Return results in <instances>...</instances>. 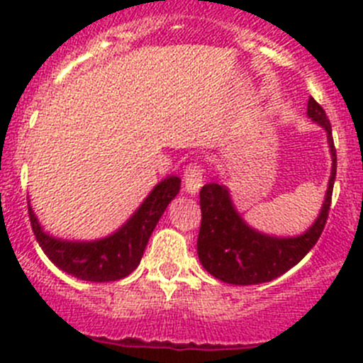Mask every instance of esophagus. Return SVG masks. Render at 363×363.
<instances>
[{"label":"esophagus","mask_w":363,"mask_h":363,"mask_svg":"<svg viewBox=\"0 0 363 363\" xmlns=\"http://www.w3.org/2000/svg\"><path fill=\"white\" fill-rule=\"evenodd\" d=\"M203 184V167L200 163H189L184 170V188L189 195H196Z\"/></svg>","instance_id":"34e87169"}]
</instances>
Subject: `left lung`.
I'll return each mask as SVG.
<instances>
[{"label": "left lung", "mask_w": 363, "mask_h": 363, "mask_svg": "<svg viewBox=\"0 0 363 363\" xmlns=\"http://www.w3.org/2000/svg\"><path fill=\"white\" fill-rule=\"evenodd\" d=\"M307 116L327 130L332 152V175L320 216L303 235L291 239L263 235L242 221L225 186L218 182L205 184L200 189L202 225L196 250L203 269L216 279L242 286L269 283L295 267L320 239L330 211L332 189L337 172V155L332 138L330 121L314 98H309Z\"/></svg>", "instance_id": "1"}]
</instances>
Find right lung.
Listing matches in <instances>:
<instances>
[{"mask_svg":"<svg viewBox=\"0 0 363 363\" xmlns=\"http://www.w3.org/2000/svg\"><path fill=\"white\" fill-rule=\"evenodd\" d=\"M181 179L170 175L161 181L123 228L94 242H73L47 235L29 207V221L40 247L50 262L69 276L93 283H108L130 276L140 263L152 230L167 205L175 199Z\"/></svg>","mask_w":363,"mask_h":363,"instance_id":"obj_1","label":"right lung"}]
</instances>
